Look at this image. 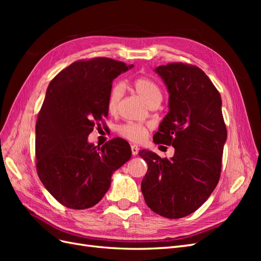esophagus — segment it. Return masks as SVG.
Instances as JSON below:
<instances>
[{
  "instance_id": "1",
  "label": "esophagus",
  "mask_w": 261,
  "mask_h": 261,
  "mask_svg": "<svg viewBox=\"0 0 261 261\" xmlns=\"http://www.w3.org/2000/svg\"><path fill=\"white\" fill-rule=\"evenodd\" d=\"M130 149H132V154H133V155H137V154H138L139 148H138L136 145H132V146H130Z\"/></svg>"
}]
</instances>
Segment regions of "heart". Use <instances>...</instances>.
I'll list each match as a JSON object with an SVG mask.
<instances>
[{"instance_id":"obj_1","label":"heart","mask_w":261,"mask_h":261,"mask_svg":"<svg viewBox=\"0 0 261 261\" xmlns=\"http://www.w3.org/2000/svg\"><path fill=\"white\" fill-rule=\"evenodd\" d=\"M133 86L135 88V91L137 92L138 96L143 99L147 105L151 103V102L155 100H161L162 99V93L155 83L152 81L148 80L145 77H139L136 78L135 81L133 82ZM124 93V87L122 84H116L112 87L111 91H110L109 98H108V109L110 112H114L116 110V107L120 102L122 96ZM118 133L121 135L128 139L130 141H140L143 140L147 134V126L143 124H137V123H129L123 125L118 129Z\"/></svg>"}]
</instances>
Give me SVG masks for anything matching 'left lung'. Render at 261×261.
<instances>
[{
    "label": "left lung",
    "instance_id": "1",
    "mask_svg": "<svg viewBox=\"0 0 261 261\" xmlns=\"http://www.w3.org/2000/svg\"><path fill=\"white\" fill-rule=\"evenodd\" d=\"M169 92V112L154 134V144L173 146L174 155L160 158L148 149L141 181L147 206L169 219L191 215L206 201L219 181L226 127L222 100L198 67L172 63L154 68Z\"/></svg>",
    "mask_w": 261,
    "mask_h": 261
}]
</instances>
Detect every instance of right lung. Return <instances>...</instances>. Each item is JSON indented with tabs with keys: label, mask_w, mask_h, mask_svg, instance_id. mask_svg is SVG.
Wrapping results in <instances>:
<instances>
[{
	"label": "right lung",
	"mask_w": 261,
	"mask_h": 261,
	"mask_svg": "<svg viewBox=\"0 0 261 261\" xmlns=\"http://www.w3.org/2000/svg\"><path fill=\"white\" fill-rule=\"evenodd\" d=\"M133 67L107 58L78 61L46 89L36 124L37 172L46 191L67 208L97 204L113 173L130 159L126 140L114 138L99 147L88 136L96 122L108 116L112 82Z\"/></svg>",
	"instance_id": "add662e5"
}]
</instances>
